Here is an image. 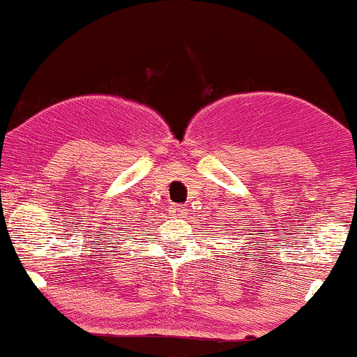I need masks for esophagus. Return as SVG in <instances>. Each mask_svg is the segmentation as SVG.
Returning a JSON list of instances; mask_svg holds the SVG:
<instances>
[{"instance_id":"esophagus-1","label":"esophagus","mask_w":357,"mask_h":357,"mask_svg":"<svg viewBox=\"0 0 357 357\" xmlns=\"http://www.w3.org/2000/svg\"><path fill=\"white\" fill-rule=\"evenodd\" d=\"M169 210H171V213H173V215H176V216H183L184 211H186V210H184L183 204H173V206H171Z\"/></svg>"}]
</instances>
